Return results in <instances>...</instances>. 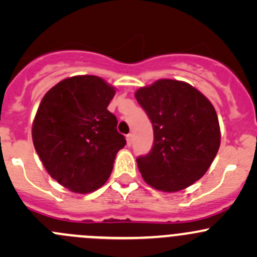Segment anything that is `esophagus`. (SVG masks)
I'll use <instances>...</instances> for the list:
<instances>
[{
	"instance_id": "34e87169",
	"label": "esophagus",
	"mask_w": 257,
	"mask_h": 257,
	"mask_svg": "<svg viewBox=\"0 0 257 257\" xmlns=\"http://www.w3.org/2000/svg\"><path fill=\"white\" fill-rule=\"evenodd\" d=\"M132 144H133V134H128L126 136V145L132 147Z\"/></svg>"
}]
</instances>
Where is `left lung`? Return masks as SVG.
I'll return each mask as SVG.
<instances>
[{"mask_svg": "<svg viewBox=\"0 0 257 257\" xmlns=\"http://www.w3.org/2000/svg\"><path fill=\"white\" fill-rule=\"evenodd\" d=\"M136 98L153 123L154 144L137 159L152 188L175 193L203 177L220 147V125L211 102L177 79H159L139 88Z\"/></svg>", "mask_w": 257, "mask_h": 257, "instance_id": "obj_1", "label": "left lung"}]
</instances>
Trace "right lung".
<instances>
[{"mask_svg": "<svg viewBox=\"0 0 257 257\" xmlns=\"http://www.w3.org/2000/svg\"><path fill=\"white\" fill-rule=\"evenodd\" d=\"M114 94L115 88L100 77H69L46 93L36 113V152L48 174L73 193L104 185L126 143L107 109Z\"/></svg>", "mask_w": 257, "mask_h": 257, "instance_id": "obj_1", "label": "right lung"}]
</instances>
